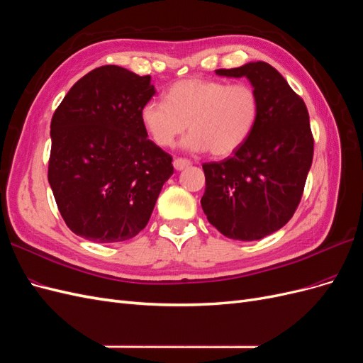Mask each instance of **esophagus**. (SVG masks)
Here are the masks:
<instances>
[{
	"instance_id": "34e87169",
	"label": "esophagus",
	"mask_w": 363,
	"mask_h": 363,
	"mask_svg": "<svg viewBox=\"0 0 363 363\" xmlns=\"http://www.w3.org/2000/svg\"><path fill=\"white\" fill-rule=\"evenodd\" d=\"M189 164H191V160H188V159H183V157L174 159V168L177 169V171H182L184 168H188Z\"/></svg>"
}]
</instances>
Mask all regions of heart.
Listing matches in <instances>:
<instances>
[{"mask_svg":"<svg viewBox=\"0 0 363 363\" xmlns=\"http://www.w3.org/2000/svg\"><path fill=\"white\" fill-rule=\"evenodd\" d=\"M260 98L255 86L239 82L186 79L174 83L167 101L148 100L140 107V124L159 147H171L189 125L183 145L216 157L233 155L255 130Z\"/></svg>","mask_w":363,"mask_h":363,"instance_id":"1","label":"heart"}]
</instances>
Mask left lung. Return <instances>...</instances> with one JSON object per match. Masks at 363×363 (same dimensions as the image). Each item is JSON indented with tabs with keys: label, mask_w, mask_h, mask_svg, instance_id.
I'll return each instance as SVG.
<instances>
[{
	"label": "left lung",
	"mask_w": 363,
	"mask_h": 363,
	"mask_svg": "<svg viewBox=\"0 0 363 363\" xmlns=\"http://www.w3.org/2000/svg\"><path fill=\"white\" fill-rule=\"evenodd\" d=\"M218 75L247 77L260 98L257 124L245 144L221 162L203 163V211L218 232L257 240L286 224L298 207L313 159L309 112L281 74L251 62Z\"/></svg>",
	"instance_id": "8db88e82"
}]
</instances>
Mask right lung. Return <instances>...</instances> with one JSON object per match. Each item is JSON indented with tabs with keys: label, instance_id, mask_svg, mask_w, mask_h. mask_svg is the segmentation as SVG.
<instances>
[{
	"label": "right lung",
	"instance_id": "add662e5",
	"mask_svg": "<svg viewBox=\"0 0 363 363\" xmlns=\"http://www.w3.org/2000/svg\"><path fill=\"white\" fill-rule=\"evenodd\" d=\"M151 77L106 65L77 82L51 119L48 182L69 230L96 244L135 238L150 221L172 157L139 112Z\"/></svg>",
	"mask_w": 363,
	"mask_h": 363
}]
</instances>
